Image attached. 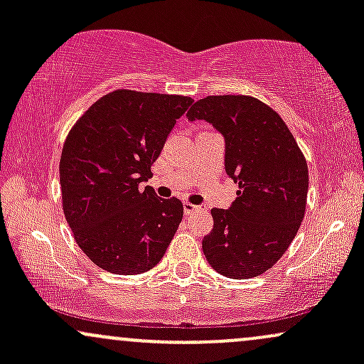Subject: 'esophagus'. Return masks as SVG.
Wrapping results in <instances>:
<instances>
[{
	"instance_id": "esophagus-1",
	"label": "esophagus",
	"mask_w": 364,
	"mask_h": 364,
	"mask_svg": "<svg viewBox=\"0 0 364 364\" xmlns=\"http://www.w3.org/2000/svg\"><path fill=\"white\" fill-rule=\"evenodd\" d=\"M183 210H185L186 215H191V214H195L196 210H200V207H196V205H193V203H190V202H185V203H183Z\"/></svg>"
}]
</instances>
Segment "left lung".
<instances>
[{
    "mask_svg": "<svg viewBox=\"0 0 364 364\" xmlns=\"http://www.w3.org/2000/svg\"><path fill=\"white\" fill-rule=\"evenodd\" d=\"M225 139V173L237 183L229 210L212 208L202 248L215 272L252 279L272 269L306 210L308 164L281 116L252 95H207L186 112Z\"/></svg>",
    "mask_w": 364,
    "mask_h": 364,
    "instance_id": "left-lung-1",
    "label": "left lung"
}]
</instances>
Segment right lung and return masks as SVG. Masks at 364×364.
<instances>
[{
	"label": "right lung",
	"instance_id": "right-lung-1",
	"mask_svg": "<svg viewBox=\"0 0 364 364\" xmlns=\"http://www.w3.org/2000/svg\"><path fill=\"white\" fill-rule=\"evenodd\" d=\"M193 99L128 89L102 95L66 136L60 159L63 212L82 252L119 275L147 272L183 219L176 196L159 198L152 164Z\"/></svg>",
	"mask_w": 364,
	"mask_h": 364
}]
</instances>
